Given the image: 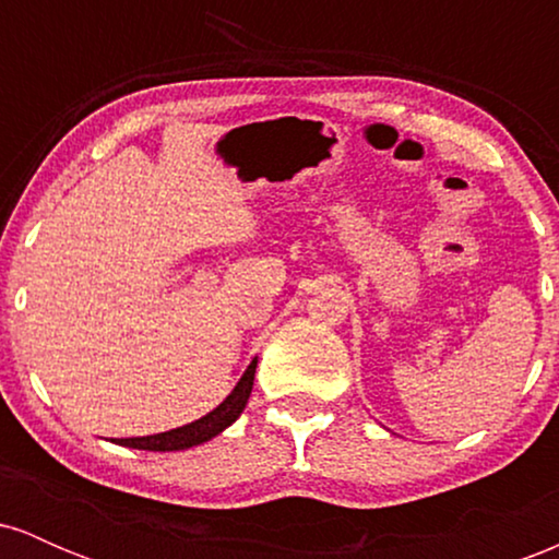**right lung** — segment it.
Returning a JSON list of instances; mask_svg holds the SVG:
<instances>
[{
  "instance_id": "add662e5",
  "label": "right lung",
  "mask_w": 559,
  "mask_h": 559,
  "mask_svg": "<svg viewBox=\"0 0 559 559\" xmlns=\"http://www.w3.org/2000/svg\"><path fill=\"white\" fill-rule=\"evenodd\" d=\"M254 370H258V357L249 362V368L243 370V376L239 378L234 391L223 400L213 413H207L204 418H199L189 426L173 428V431L165 433H155V436H133V439H118L120 447H131V449H146V452H178V449H189L197 444H204V441L215 439L217 433H223L226 428L234 423L247 407L249 394H252V383H254Z\"/></svg>"
}]
</instances>
